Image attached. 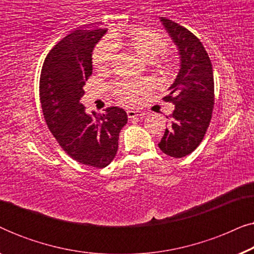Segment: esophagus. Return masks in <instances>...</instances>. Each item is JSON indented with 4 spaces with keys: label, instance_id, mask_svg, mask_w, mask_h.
<instances>
[{
    "label": "esophagus",
    "instance_id": "34e87169",
    "mask_svg": "<svg viewBox=\"0 0 254 254\" xmlns=\"http://www.w3.org/2000/svg\"><path fill=\"white\" fill-rule=\"evenodd\" d=\"M145 113L141 112V111H135V110H127V116L128 118H141L143 117Z\"/></svg>",
    "mask_w": 254,
    "mask_h": 254
}]
</instances>
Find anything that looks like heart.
<instances>
[{
    "label": "heart",
    "mask_w": 254,
    "mask_h": 254,
    "mask_svg": "<svg viewBox=\"0 0 254 254\" xmlns=\"http://www.w3.org/2000/svg\"><path fill=\"white\" fill-rule=\"evenodd\" d=\"M127 46L145 61H155L164 54L169 46L168 38L148 29H135L130 32H113L109 39H104L97 45L92 53L93 67L105 71L111 67L116 58L117 47ZM160 58L157 61H162ZM149 88L147 82H120L113 86V93L121 103H135L142 91Z\"/></svg>",
    "instance_id": "1"
}]
</instances>
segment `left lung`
Masks as SVG:
<instances>
[{
    "label": "left lung",
    "instance_id": "1",
    "mask_svg": "<svg viewBox=\"0 0 254 254\" xmlns=\"http://www.w3.org/2000/svg\"><path fill=\"white\" fill-rule=\"evenodd\" d=\"M161 23L177 46L178 75L165 102L175 105L158 147L164 154L182 158L196 149L206 134L214 107V76L210 59L201 41L185 27L161 17Z\"/></svg>",
    "mask_w": 254,
    "mask_h": 254
}]
</instances>
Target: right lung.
Segmentation results:
<instances>
[{"label": "right lung", "mask_w": 254, "mask_h": 254, "mask_svg": "<svg viewBox=\"0 0 254 254\" xmlns=\"http://www.w3.org/2000/svg\"><path fill=\"white\" fill-rule=\"evenodd\" d=\"M105 29L75 30L47 54L39 83L41 109L48 129L72 159L105 168L118 151L127 113L117 106L86 114L81 103L92 74V52Z\"/></svg>", "instance_id": "add662e5"}]
</instances>
